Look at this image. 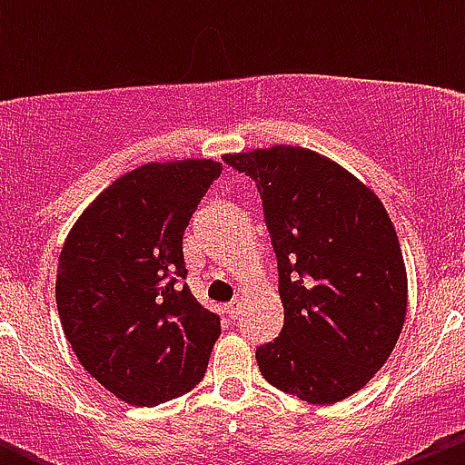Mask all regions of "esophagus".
I'll return each mask as SVG.
<instances>
[{"mask_svg":"<svg viewBox=\"0 0 465 465\" xmlns=\"http://www.w3.org/2000/svg\"><path fill=\"white\" fill-rule=\"evenodd\" d=\"M241 308H242V299H233V302L224 308V312L229 315V320H238V317H241Z\"/></svg>","mask_w":465,"mask_h":465,"instance_id":"1","label":"esophagus"}]
</instances>
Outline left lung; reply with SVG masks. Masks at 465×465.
Instances as JSON below:
<instances>
[{
	"label": "left lung",
	"instance_id": "8db88e82",
	"mask_svg": "<svg viewBox=\"0 0 465 465\" xmlns=\"http://www.w3.org/2000/svg\"><path fill=\"white\" fill-rule=\"evenodd\" d=\"M256 182L279 270L283 328L256 349L262 378L312 405L362 389L391 355L407 274L389 213L362 182L294 145L224 154Z\"/></svg>",
	"mask_w": 465,
	"mask_h": 465
}]
</instances>
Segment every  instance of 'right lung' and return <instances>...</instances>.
Wrapping results in <instances>:
<instances>
[{
  "mask_svg": "<svg viewBox=\"0 0 465 465\" xmlns=\"http://www.w3.org/2000/svg\"><path fill=\"white\" fill-rule=\"evenodd\" d=\"M220 173L211 159L134 168L94 200L60 252L64 335L83 369L130 405L173 401L206 373L220 317L186 285L182 238Z\"/></svg>",
  "mask_w": 465,
  "mask_h": 465,
  "instance_id": "add662e5",
  "label": "right lung"
}]
</instances>
